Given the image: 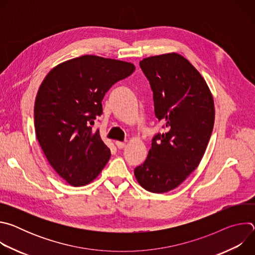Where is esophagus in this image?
I'll return each instance as SVG.
<instances>
[{"instance_id":"34e87169","label":"esophagus","mask_w":255,"mask_h":255,"mask_svg":"<svg viewBox=\"0 0 255 255\" xmlns=\"http://www.w3.org/2000/svg\"><path fill=\"white\" fill-rule=\"evenodd\" d=\"M115 143H116L117 147H118L119 149H123V148L126 146V144H125L124 142H121V141H116Z\"/></svg>"}]
</instances>
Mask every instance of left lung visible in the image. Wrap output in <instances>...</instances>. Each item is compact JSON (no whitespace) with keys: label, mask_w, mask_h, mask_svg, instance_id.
I'll use <instances>...</instances> for the list:
<instances>
[{"label":"left lung","mask_w":255,"mask_h":255,"mask_svg":"<svg viewBox=\"0 0 255 255\" xmlns=\"http://www.w3.org/2000/svg\"><path fill=\"white\" fill-rule=\"evenodd\" d=\"M139 65L153 93L155 117L166 132L153 136L147 158L134 174L142 188L162 194L178 187L199 165L214 127V101L200 72L184 56H150Z\"/></svg>","instance_id":"left-lung-1"}]
</instances>
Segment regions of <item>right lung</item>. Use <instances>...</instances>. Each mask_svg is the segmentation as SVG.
<instances>
[{
  "mask_svg": "<svg viewBox=\"0 0 255 255\" xmlns=\"http://www.w3.org/2000/svg\"><path fill=\"white\" fill-rule=\"evenodd\" d=\"M130 62L84 55L51 69L34 106V126L53 169L70 186L93 181L110 159L95 120L103 114L102 100L117 82L133 74Z\"/></svg>",
  "mask_w": 255,
  "mask_h": 255,
  "instance_id": "add662e5",
  "label": "right lung"
}]
</instances>
